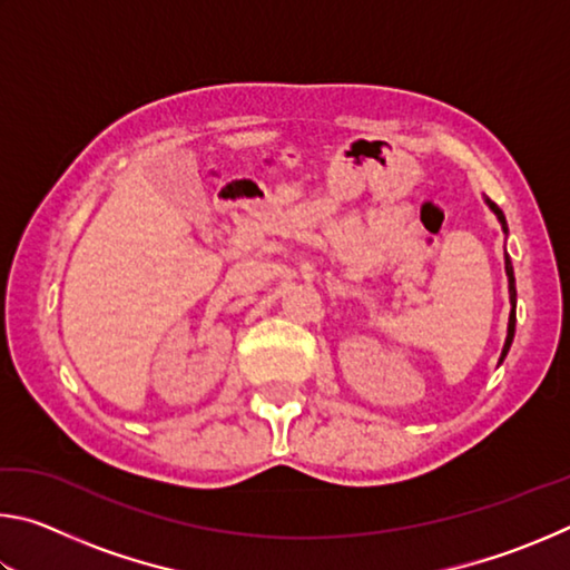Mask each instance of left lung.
<instances>
[{"label": "left lung", "mask_w": 570, "mask_h": 570, "mask_svg": "<svg viewBox=\"0 0 570 570\" xmlns=\"http://www.w3.org/2000/svg\"><path fill=\"white\" fill-rule=\"evenodd\" d=\"M485 204L490 206V210L498 216L500 226H503V230L508 234V224H505V216L503 210H500L493 200L485 198ZM505 274H508V292H510V320H508V336H505V346H503V354H500V362L505 360V354L510 350V344H513V336H515V276H513V264H510V256L505 254Z\"/></svg>", "instance_id": "left-lung-1"}]
</instances>
